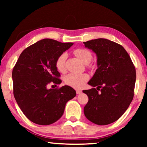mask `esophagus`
I'll use <instances>...</instances> for the list:
<instances>
[{"label":"esophagus","instance_id":"34e87169","mask_svg":"<svg viewBox=\"0 0 147 147\" xmlns=\"http://www.w3.org/2000/svg\"><path fill=\"white\" fill-rule=\"evenodd\" d=\"M76 92L77 94H81L82 93V91H80V90H76Z\"/></svg>","mask_w":147,"mask_h":147}]
</instances>
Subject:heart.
<instances>
[{"label": "heart", "mask_w": 147, "mask_h": 147, "mask_svg": "<svg viewBox=\"0 0 147 147\" xmlns=\"http://www.w3.org/2000/svg\"><path fill=\"white\" fill-rule=\"evenodd\" d=\"M73 54L84 63H86L87 65L92 66L89 62L91 61L92 58H93V54L89 50L84 48H78L74 50ZM67 58V54L63 53L61 54L56 59L55 62L56 68L60 73H64L66 70L65 62ZM89 78V75L86 73H70L67 74L64 77V82L67 85L74 89H81L85 86Z\"/></svg>", "instance_id": "b5f03b06"}]
</instances>
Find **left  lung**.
<instances>
[{
    "label": "left lung",
    "mask_w": 147,
    "mask_h": 147,
    "mask_svg": "<svg viewBox=\"0 0 147 147\" xmlns=\"http://www.w3.org/2000/svg\"><path fill=\"white\" fill-rule=\"evenodd\" d=\"M84 43L96 53L98 65L88 82L91 86H97V89L83 91L89 98L84 112L92 123L106 125L118 120L133 100L135 66L124 47L115 42L100 38Z\"/></svg>",
    "instance_id": "obj_1"
}]
</instances>
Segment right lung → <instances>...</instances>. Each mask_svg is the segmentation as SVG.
I'll return each mask as SVG.
<instances>
[{
    "instance_id": "1",
    "label": "right lung",
    "mask_w": 147,
    "mask_h": 147,
    "mask_svg": "<svg viewBox=\"0 0 147 147\" xmlns=\"http://www.w3.org/2000/svg\"><path fill=\"white\" fill-rule=\"evenodd\" d=\"M73 45L42 39L24 49L15 65L12 71L14 97L24 115L34 123H55L63 115L67 102L76 96L75 90L68 86L47 89L50 84L61 82L55 62Z\"/></svg>"
}]
</instances>
